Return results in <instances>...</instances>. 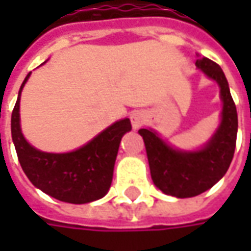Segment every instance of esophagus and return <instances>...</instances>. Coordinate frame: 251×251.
<instances>
[{"label":"esophagus","instance_id":"1","mask_svg":"<svg viewBox=\"0 0 251 251\" xmlns=\"http://www.w3.org/2000/svg\"><path fill=\"white\" fill-rule=\"evenodd\" d=\"M130 119H131V124H132V127H134V128H140L141 126H144V124H145V121H147V116H145V113H144V111L135 110L131 113Z\"/></svg>","mask_w":251,"mask_h":251}]
</instances>
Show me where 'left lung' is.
<instances>
[{"instance_id":"obj_1","label":"left lung","mask_w":251,"mask_h":251,"mask_svg":"<svg viewBox=\"0 0 251 251\" xmlns=\"http://www.w3.org/2000/svg\"><path fill=\"white\" fill-rule=\"evenodd\" d=\"M196 65L221 88L222 120L207 145L194 152L172 148L153 130L141 128L153 184L177 198L196 197L225 176L233 159L237 135V113L222 68L207 57Z\"/></svg>"}]
</instances>
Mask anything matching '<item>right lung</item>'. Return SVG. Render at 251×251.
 <instances>
[{"instance_id":"1","label":"right lung","mask_w":251,"mask_h":251,"mask_svg":"<svg viewBox=\"0 0 251 251\" xmlns=\"http://www.w3.org/2000/svg\"><path fill=\"white\" fill-rule=\"evenodd\" d=\"M19 89L11 119L12 141L19 163L34 187L50 197L71 204H86L104 197L113 180V169L120 141L131 130L128 119L116 121L79 150L67 153H49L33 148L21 131Z\"/></svg>"}]
</instances>
